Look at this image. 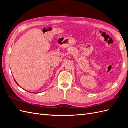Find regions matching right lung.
<instances>
[{
	"label": "right lung",
	"mask_w": 128,
	"mask_h": 128,
	"mask_svg": "<svg viewBox=\"0 0 128 128\" xmlns=\"http://www.w3.org/2000/svg\"><path fill=\"white\" fill-rule=\"evenodd\" d=\"M15 82H16V81H15ZM16 84H18V83H17V82H16Z\"/></svg>",
	"instance_id": "obj_1"
}]
</instances>
